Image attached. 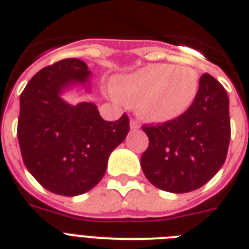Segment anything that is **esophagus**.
I'll return each instance as SVG.
<instances>
[{
	"instance_id": "obj_1",
	"label": "esophagus",
	"mask_w": 249,
	"mask_h": 249,
	"mask_svg": "<svg viewBox=\"0 0 249 249\" xmlns=\"http://www.w3.org/2000/svg\"><path fill=\"white\" fill-rule=\"evenodd\" d=\"M138 128H140V123L133 119V120L130 121V129H133V130H134V129H138Z\"/></svg>"
}]
</instances>
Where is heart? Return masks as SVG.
I'll use <instances>...</instances> for the list:
<instances>
[{
  "instance_id": "heart-1",
  "label": "heart",
  "mask_w": 249,
  "mask_h": 249,
  "mask_svg": "<svg viewBox=\"0 0 249 249\" xmlns=\"http://www.w3.org/2000/svg\"><path fill=\"white\" fill-rule=\"evenodd\" d=\"M115 99L137 102L141 116L152 123L174 120L189 111L199 91L197 72L187 66L151 64L113 84Z\"/></svg>"
}]
</instances>
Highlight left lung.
<instances>
[{
  "label": "left lung",
  "mask_w": 249,
  "mask_h": 249,
  "mask_svg": "<svg viewBox=\"0 0 249 249\" xmlns=\"http://www.w3.org/2000/svg\"><path fill=\"white\" fill-rule=\"evenodd\" d=\"M142 129L148 137V147L141 158L146 178L164 191H194L212 179L228 155L231 134L228 93L213 76L204 73L187 112Z\"/></svg>",
  "instance_id": "1"
}]
</instances>
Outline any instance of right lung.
<instances>
[{
    "label": "right lung",
    "instance_id": "1",
    "mask_svg": "<svg viewBox=\"0 0 249 249\" xmlns=\"http://www.w3.org/2000/svg\"><path fill=\"white\" fill-rule=\"evenodd\" d=\"M89 76L83 60H59L37 72L20 94L18 141L24 165L42 187L63 196L93 189L129 132L126 113L106 121L94 103L71 106L60 98L64 88Z\"/></svg>",
    "mask_w": 249,
    "mask_h": 249
}]
</instances>
